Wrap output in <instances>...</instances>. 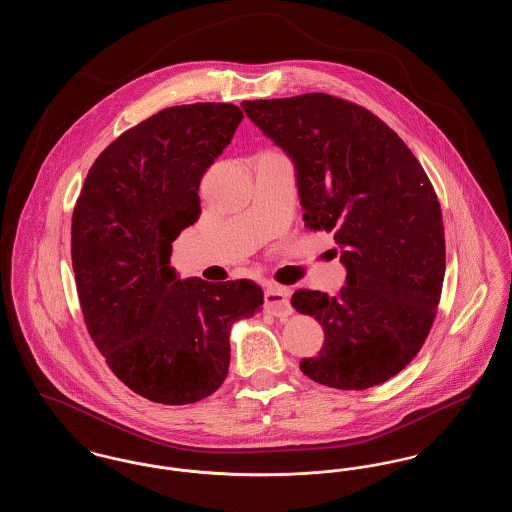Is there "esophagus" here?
I'll return each mask as SVG.
<instances>
[{
  "instance_id": "obj_1",
  "label": "esophagus",
  "mask_w": 512,
  "mask_h": 512,
  "mask_svg": "<svg viewBox=\"0 0 512 512\" xmlns=\"http://www.w3.org/2000/svg\"><path fill=\"white\" fill-rule=\"evenodd\" d=\"M265 309L274 317H288L292 315L290 292L282 286H270L265 292Z\"/></svg>"
}]
</instances>
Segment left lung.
<instances>
[{
  "instance_id": "1",
  "label": "left lung",
  "mask_w": 512,
  "mask_h": 512,
  "mask_svg": "<svg viewBox=\"0 0 512 512\" xmlns=\"http://www.w3.org/2000/svg\"><path fill=\"white\" fill-rule=\"evenodd\" d=\"M242 107L292 159L305 226L334 234L347 270L336 297L293 293V309L324 330L317 357L299 363L303 374L338 390L384 384L413 361L436 318L445 274L438 195L413 151L361 105L303 94Z\"/></svg>"
}]
</instances>
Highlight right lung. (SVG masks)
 <instances>
[{"mask_svg": "<svg viewBox=\"0 0 512 512\" xmlns=\"http://www.w3.org/2000/svg\"><path fill=\"white\" fill-rule=\"evenodd\" d=\"M244 119L232 103L159 111L107 147L84 180L71 226L84 322L132 391L188 405L219 390L230 330L265 301L251 280H180L172 242L201 215L199 182Z\"/></svg>", "mask_w": 512, "mask_h": 512, "instance_id": "1", "label": "right lung"}]
</instances>
